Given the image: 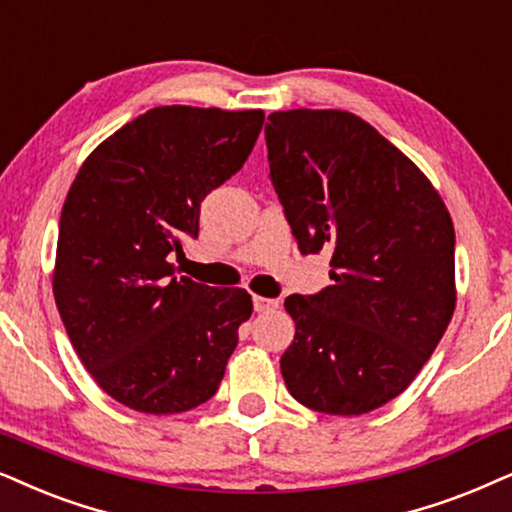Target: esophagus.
<instances>
[{"label": "esophagus", "mask_w": 512, "mask_h": 512, "mask_svg": "<svg viewBox=\"0 0 512 512\" xmlns=\"http://www.w3.org/2000/svg\"><path fill=\"white\" fill-rule=\"evenodd\" d=\"M280 301L275 298H265V296H254V310L256 313H268V310H275Z\"/></svg>", "instance_id": "esophagus-1"}]
</instances>
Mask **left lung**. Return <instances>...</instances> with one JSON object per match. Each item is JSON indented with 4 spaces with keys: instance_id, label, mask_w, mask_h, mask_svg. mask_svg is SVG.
I'll use <instances>...</instances> for the list:
<instances>
[{
    "instance_id": "obj_1",
    "label": "left lung",
    "mask_w": 512,
    "mask_h": 512,
    "mask_svg": "<svg viewBox=\"0 0 512 512\" xmlns=\"http://www.w3.org/2000/svg\"><path fill=\"white\" fill-rule=\"evenodd\" d=\"M270 181L301 254L331 247L334 284L289 296L294 400L360 416L407 390L456 308L454 223L433 183L345 110L272 112Z\"/></svg>"
}]
</instances>
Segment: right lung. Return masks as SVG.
<instances>
[{"label":"right lung","mask_w":512,"mask_h":512,"mask_svg":"<svg viewBox=\"0 0 512 512\" xmlns=\"http://www.w3.org/2000/svg\"><path fill=\"white\" fill-rule=\"evenodd\" d=\"M263 110L162 105L86 157L58 225L53 296L72 348L124 407L181 414L216 395L244 289L174 277L167 258L197 237L199 204L254 150Z\"/></svg>","instance_id":"1"}]
</instances>
